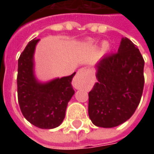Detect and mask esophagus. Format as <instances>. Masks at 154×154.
Wrapping results in <instances>:
<instances>
[{
    "instance_id": "obj_1",
    "label": "esophagus",
    "mask_w": 154,
    "mask_h": 154,
    "mask_svg": "<svg viewBox=\"0 0 154 154\" xmlns=\"http://www.w3.org/2000/svg\"><path fill=\"white\" fill-rule=\"evenodd\" d=\"M89 75V71L87 67H82L81 69L77 71V76L75 77L73 80V85L75 88L79 89L83 87L84 82L86 81V79Z\"/></svg>"
}]
</instances>
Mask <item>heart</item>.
I'll use <instances>...</instances> for the list:
<instances>
[{
  "label": "heart",
  "instance_id": "b5f03b06",
  "mask_svg": "<svg viewBox=\"0 0 154 154\" xmlns=\"http://www.w3.org/2000/svg\"><path fill=\"white\" fill-rule=\"evenodd\" d=\"M109 48H110V44H109V43L108 42H104L103 44H102V46H101L102 52L106 53V52L109 50Z\"/></svg>",
  "mask_w": 154,
  "mask_h": 154
}]
</instances>
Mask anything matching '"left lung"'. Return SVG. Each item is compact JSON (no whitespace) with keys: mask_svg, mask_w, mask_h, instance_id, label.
<instances>
[{"mask_svg":"<svg viewBox=\"0 0 154 154\" xmlns=\"http://www.w3.org/2000/svg\"><path fill=\"white\" fill-rule=\"evenodd\" d=\"M143 67L139 48L128 38L121 39L118 53L96 65L97 82L88 94V115L95 125L112 128L133 116L143 90Z\"/></svg>","mask_w":154,"mask_h":154,"instance_id":"left-lung-1","label":"left lung"}]
</instances>
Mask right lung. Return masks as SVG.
Returning <instances> with one entry per match:
<instances>
[{
	"label": "right lung",
	"instance_id": "right-lung-1",
	"mask_svg": "<svg viewBox=\"0 0 154 154\" xmlns=\"http://www.w3.org/2000/svg\"><path fill=\"white\" fill-rule=\"evenodd\" d=\"M38 41H29L19 57L18 101L29 122L40 129H54L63 121L67 103L74 95L72 80L76 72L48 82H38L34 72V54Z\"/></svg>",
	"mask_w": 154,
	"mask_h": 154
}]
</instances>
